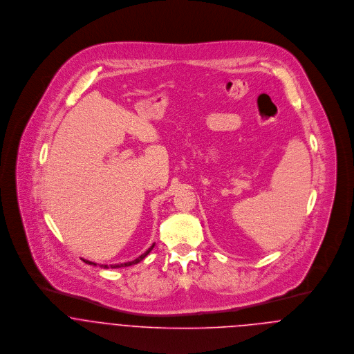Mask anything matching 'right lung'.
Returning <instances> with one entry per match:
<instances>
[{"label": "right lung", "instance_id": "1", "mask_svg": "<svg viewBox=\"0 0 354 354\" xmlns=\"http://www.w3.org/2000/svg\"><path fill=\"white\" fill-rule=\"evenodd\" d=\"M153 245H155V244H152L151 248H149L146 252L143 253V254H140L138 259H135V260H132V261H128V263H121V264H111L110 267H111V268H121V267H128V266H132V264H138V263H139V261H142V260H143V259H145V257H146L149 253L151 252L152 248H153ZM84 263H87V264H91V266H97L95 263H93V261H88V260H84ZM101 267H103V268H109V267H107V264H104V266L102 264Z\"/></svg>", "mask_w": 354, "mask_h": 354}]
</instances>
